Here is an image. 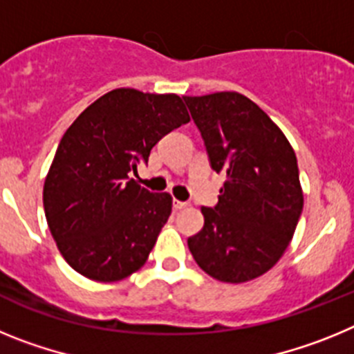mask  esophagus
I'll return each instance as SVG.
<instances>
[{"mask_svg":"<svg viewBox=\"0 0 354 354\" xmlns=\"http://www.w3.org/2000/svg\"><path fill=\"white\" fill-rule=\"evenodd\" d=\"M187 202H180V200H174V209L175 211H180V209H186L187 207Z\"/></svg>","mask_w":354,"mask_h":354,"instance_id":"1","label":"esophagus"}]
</instances>
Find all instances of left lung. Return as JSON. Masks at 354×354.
Returning a JSON list of instances; mask_svg holds the SVG:
<instances>
[{
	"label": "left lung",
	"mask_w": 354,
	"mask_h": 354,
	"mask_svg": "<svg viewBox=\"0 0 354 354\" xmlns=\"http://www.w3.org/2000/svg\"><path fill=\"white\" fill-rule=\"evenodd\" d=\"M204 138L209 162L225 175L204 228L187 239L196 264L228 283L270 271L289 246L303 211L298 159L280 127L248 97L218 92L183 97Z\"/></svg>",
	"instance_id": "1"
}]
</instances>
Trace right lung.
I'll use <instances>...</instances> for the list:
<instances>
[{"label": "right lung", "instance_id": "right-lung-1", "mask_svg": "<svg viewBox=\"0 0 354 354\" xmlns=\"http://www.w3.org/2000/svg\"><path fill=\"white\" fill-rule=\"evenodd\" d=\"M189 122L175 93L117 88L65 131L44 183V211L72 270L95 282L138 271L171 212L168 193H150L131 174L170 131Z\"/></svg>", "mask_w": 354, "mask_h": 354}]
</instances>
